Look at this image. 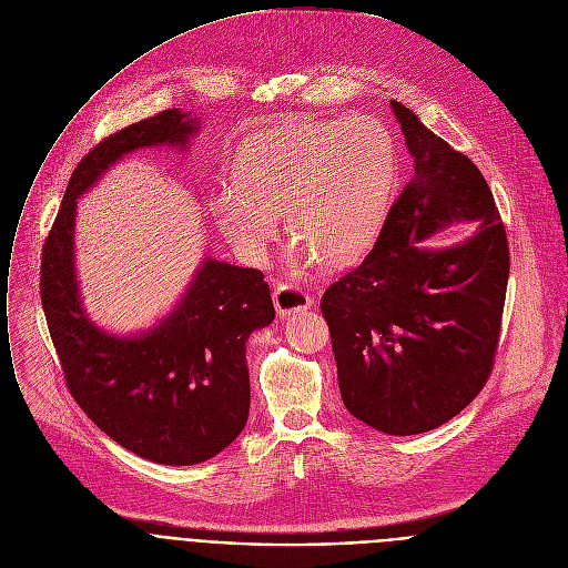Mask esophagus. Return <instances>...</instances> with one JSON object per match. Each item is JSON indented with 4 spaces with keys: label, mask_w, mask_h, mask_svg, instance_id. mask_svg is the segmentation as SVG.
<instances>
[{
    "label": "esophagus",
    "mask_w": 568,
    "mask_h": 568,
    "mask_svg": "<svg viewBox=\"0 0 568 568\" xmlns=\"http://www.w3.org/2000/svg\"><path fill=\"white\" fill-rule=\"evenodd\" d=\"M273 302H275L277 313H280L282 317H286V315H295V313H300V311L311 308L313 297H311L306 291L297 288V286L280 284V286L275 288V293H273Z\"/></svg>",
    "instance_id": "obj_1"
}]
</instances>
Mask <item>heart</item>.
<instances>
[{
    "instance_id": "heart-1",
    "label": "heart",
    "mask_w": 568,
    "mask_h": 568,
    "mask_svg": "<svg viewBox=\"0 0 568 568\" xmlns=\"http://www.w3.org/2000/svg\"><path fill=\"white\" fill-rule=\"evenodd\" d=\"M396 181V141L374 116L280 123L237 150L235 176L219 183L212 210L253 264L266 262L286 212L293 268L345 266L376 244Z\"/></svg>"
}]
</instances>
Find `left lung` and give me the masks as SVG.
<instances>
[{
	"mask_svg": "<svg viewBox=\"0 0 568 568\" xmlns=\"http://www.w3.org/2000/svg\"><path fill=\"white\" fill-rule=\"evenodd\" d=\"M414 174L374 251L320 302L345 407L394 436L429 432L468 407L490 378L510 253L479 168L392 100ZM455 220H477L464 245L417 242Z\"/></svg>",
	"mask_w": 568,
	"mask_h": 568,
	"instance_id": "left-lung-1",
	"label": "left lung"
}]
</instances>
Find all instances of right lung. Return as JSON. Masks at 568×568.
<instances>
[{"label":"right lung","mask_w":568,"mask_h":568,"mask_svg":"<svg viewBox=\"0 0 568 568\" xmlns=\"http://www.w3.org/2000/svg\"><path fill=\"white\" fill-rule=\"evenodd\" d=\"M190 113L165 109L100 141L75 165L42 246L40 295L67 387L119 445L163 466H194L229 447L248 420L246 343L275 320L257 268L205 260L179 306L134 337L100 331L82 308L75 266V199L121 156L187 143Z\"/></svg>","instance_id":"right-lung-1"}]
</instances>
